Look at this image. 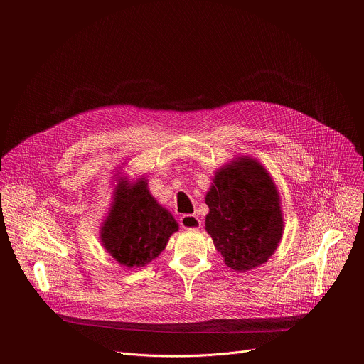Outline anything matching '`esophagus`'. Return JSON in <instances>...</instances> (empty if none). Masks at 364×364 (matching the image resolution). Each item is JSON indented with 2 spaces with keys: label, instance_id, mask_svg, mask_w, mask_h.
I'll return each instance as SVG.
<instances>
[{
  "label": "esophagus",
  "instance_id": "esophagus-1",
  "mask_svg": "<svg viewBox=\"0 0 364 364\" xmlns=\"http://www.w3.org/2000/svg\"><path fill=\"white\" fill-rule=\"evenodd\" d=\"M180 226L186 230H198L201 228V220L196 215H183L180 218Z\"/></svg>",
  "mask_w": 364,
  "mask_h": 364
}]
</instances>
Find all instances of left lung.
Returning <instances> with one entry per match:
<instances>
[{
    "label": "left lung",
    "mask_w": 364,
    "mask_h": 364,
    "mask_svg": "<svg viewBox=\"0 0 364 364\" xmlns=\"http://www.w3.org/2000/svg\"><path fill=\"white\" fill-rule=\"evenodd\" d=\"M205 232L226 267L247 272L268 262L284 233L279 191L267 168L240 155L218 168L205 193Z\"/></svg>",
    "instance_id": "8db88e82"
}]
</instances>
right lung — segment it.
Returning a JSON list of instances; mask_svg holds the SVG:
<instances>
[{"mask_svg":"<svg viewBox=\"0 0 364 364\" xmlns=\"http://www.w3.org/2000/svg\"><path fill=\"white\" fill-rule=\"evenodd\" d=\"M121 173H117L118 176ZM111 207L100 223V243L122 268L148 265L178 230L173 215L149 193L146 177H115Z\"/></svg>","mask_w":364,"mask_h":364,"instance_id":"obj_1","label":"right lung"}]
</instances>
